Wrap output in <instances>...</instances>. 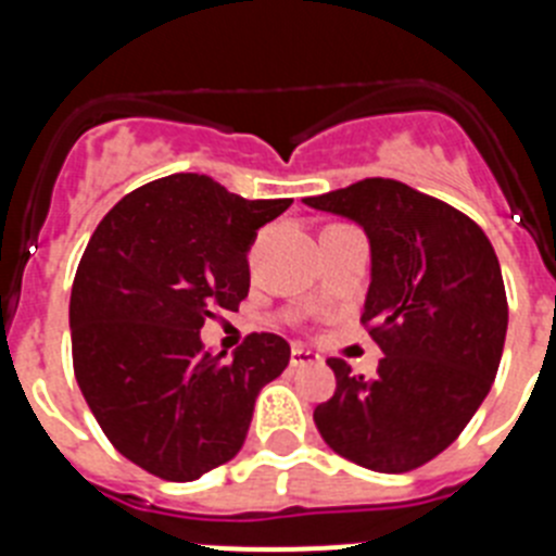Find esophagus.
Wrapping results in <instances>:
<instances>
[{
  "label": "esophagus",
  "mask_w": 556,
  "mask_h": 556,
  "mask_svg": "<svg viewBox=\"0 0 556 556\" xmlns=\"http://www.w3.org/2000/svg\"><path fill=\"white\" fill-rule=\"evenodd\" d=\"M317 362H320V356H317L314 351H308V348H303V345L292 348V358H289V365H292V367L317 365Z\"/></svg>",
  "instance_id": "obj_1"
}]
</instances>
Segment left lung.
Returning a JSON list of instances; mask_svg holds the SVG:
<instances>
[{"label": "left lung", "instance_id": "obj_1", "mask_svg": "<svg viewBox=\"0 0 556 556\" xmlns=\"http://www.w3.org/2000/svg\"><path fill=\"white\" fill-rule=\"evenodd\" d=\"M365 228L362 326L384 358L372 378L328 358L337 390L314 409L328 448L378 473L443 454L488 397L507 337V292L484 230L401 180L365 178L303 200Z\"/></svg>", "mask_w": 556, "mask_h": 556}]
</instances>
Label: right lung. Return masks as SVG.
<instances>
[{"mask_svg": "<svg viewBox=\"0 0 556 556\" xmlns=\"http://www.w3.org/2000/svg\"><path fill=\"white\" fill-rule=\"evenodd\" d=\"M292 200H244L180 172L125 194L97 225L72 283V362L88 409L122 456L166 481L233 459L255 397L289 365L278 333L230 358L200 328L248 298L255 230Z\"/></svg>", "mask_w": 556, "mask_h": 556, "instance_id": "right-lung-1", "label": "right lung"}]
</instances>
